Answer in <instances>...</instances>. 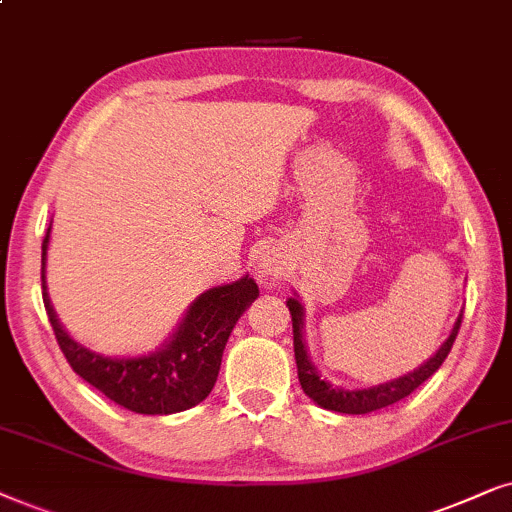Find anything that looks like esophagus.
I'll return each instance as SVG.
<instances>
[{
  "label": "esophagus",
  "mask_w": 512,
  "mask_h": 512,
  "mask_svg": "<svg viewBox=\"0 0 512 512\" xmlns=\"http://www.w3.org/2000/svg\"><path fill=\"white\" fill-rule=\"evenodd\" d=\"M260 274L264 276V281H269V278H278V276L283 274V262L278 260V257H274V255L262 257Z\"/></svg>",
  "instance_id": "1"
}]
</instances>
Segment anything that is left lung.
<instances>
[{
    "label": "left lung",
    "mask_w": 512,
    "mask_h": 512,
    "mask_svg": "<svg viewBox=\"0 0 512 512\" xmlns=\"http://www.w3.org/2000/svg\"><path fill=\"white\" fill-rule=\"evenodd\" d=\"M288 309L292 316V337H295V360H297L299 384H302L304 393L309 395L313 403L325 407V410L342 412V414H367V412L384 410V407L398 403V400L407 398L412 391H417V388L424 384L431 374L438 372V367L445 363V358L449 356V351H452L454 346V339L459 335V327L463 320V313H461L447 342L442 344L440 351L435 353L428 363L421 365L419 370L374 388H363V391H344V388H335L327 384L325 379H320L316 367L309 363V356H306V349L302 342V316H304L302 304H299L297 299H288Z\"/></svg>",
    "instance_id": "left-lung-1"
}]
</instances>
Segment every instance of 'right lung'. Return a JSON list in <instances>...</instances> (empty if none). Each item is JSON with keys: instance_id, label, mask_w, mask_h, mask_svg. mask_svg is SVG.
<instances>
[{"instance_id": "1", "label": "right lung", "mask_w": 512, "mask_h": 512, "mask_svg": "<svg viewBox=\"0 0 512 512\" xmlns=\"http://www.w3.org/2000/svg\"><path fill=\"white\" fill-rule=\"evenodd\" d=\"M49 234L51 227L42 243V297L53 335L72 370L109 400L138 414H175L206 400L220 374L224 346L236 320L260 295L257 283L245 276L203 292L189 306L170 344L152 356L105 358L74 342L58 323L44 285Z\"/></svg>"}]
</instances>
